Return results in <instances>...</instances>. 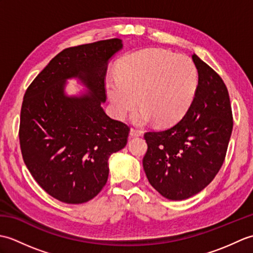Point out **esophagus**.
<instances>
[{
	"instance_id": "esophagus-1",
	"label": "esophagus",
	"mask_w": 253,
	"mask_h": 253,
	"mask_svg": "<svg viewBox=\"0 0 253 253\" xmlns=\"http://www.w3.org/2000/svg\"><path fill=\"white\" fill-rule=\"evenodd\" d=\"M129 136L131 138H133V137H140V136H142V131L137 130V129H133V128H131L130 131H129Z\"/></svg>"
}]
</instances>
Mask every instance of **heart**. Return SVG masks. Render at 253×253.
<instances>
[{
    "instance_id": "obj_1",
    "label": "heart",
    "mask_w": 253,
    "mask_h": 253,
    "mask_svg": "<svg viewBox=\"0 0 253 253\" xmlns=\"http://www.w3.org/2000/svg\"><path fill=\"white\" fill-rule=\"evenodd\" d=\"M197 88L195 63L163 50L133 53L122 64L118 76L106 79V93L118 120L139 102L141 109L131 117L137 125L154 120L159 125H173L189 110Z\"/></svg>"
}]
</instances>
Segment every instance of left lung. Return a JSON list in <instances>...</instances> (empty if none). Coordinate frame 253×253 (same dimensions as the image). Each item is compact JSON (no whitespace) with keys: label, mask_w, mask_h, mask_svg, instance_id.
Returning a JSON list of instances; mask_svg holds the SVG:
<instances>
[{"label":"left lung","mask_w":253,"mask_h":253,"mask_svg":"<svg viewBox=\"0 0 253 253\" xmlns=\"http://www.w3.org/2000/svg\"><path fill=\"white\" fill-rule=\"evenodd\" d=\"M196 96L185 116L162 131L144 135L148 151L142 164L150 184L169 200L179 201L203 190L222 168L233 115L222 78L195 53Z\"/></svg>","instance_id":"obj_1"}]
</instances>
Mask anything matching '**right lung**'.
Instances as JSON below:
<instances>
[{
	"label": "right lung",
	"instance_id": "add662e5",
	"mask_svg": "<svg viewBox=\"0 0 253 253\" xmlns=\"http://www.w3.org/2000/svg\"><path fill=\"white\" fill-rule=\"evenodd\" d=\"M123 49L121 39L65 49L52 58L24 95L19 141L24 162L50 196L84 203L102 190L109 158L127 144L129 128L106 115L107 66ZM86 88L68 96V79Z\"/></svg>",
	"mask_w": 253,
	"mask_h": 253
}]
</instances>
